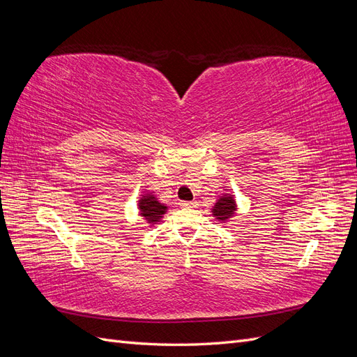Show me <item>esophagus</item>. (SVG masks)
I'll return each mask as SVG.
<instances>
[{
	"instance_id": "34e87169",
	"label": "esophagus",
	"mask_w": 357,
	"mask_h": 357,
	"mask_svg": "<svg viewBox=\"0 0 357 357\" xmlns=\"http://www.w3.org/2000/svg\"><path fill=\"white\" fill-rule=\"evenodd\" d=\"M180 207H183V208H193V207H197V202L195 201H181L180 202Z\"/></svg>"
}]
</instances>
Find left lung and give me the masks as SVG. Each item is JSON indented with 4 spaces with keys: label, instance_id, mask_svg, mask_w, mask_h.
<instances>
[{
    "label": "left lung",
    "instance_id": "obj_1",
    "mask_svg": "<svg viewBox=\"0 0 357 357\" xmlns=\"http://www.w3.org/2000/svg\"><path fill=\"white\" fill-rule=\"evenodd\" d=\"M235 211H236V202L231 193H225L223 197H220L218 201H215L214 207L211 208V213L215 218V220H219L222 223L232 219L235 215Z\"/></svg>",
    "mask_w": 357,
    "mask_h": 357
}]
</instances>
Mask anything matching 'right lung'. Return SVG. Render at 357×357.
Instances as JSON below:
<instances>
[{"instance_id":"1","label":"right lung","mask_w":357,"mask_h":357,"mask_svg":"<svg viewBox=\"0 0 357 357\" xmlns=\"http://www.w3.org/2000/svg\"><path fill=\"white\" fill-rule=\"evenodd\" d=\"M138 210H139V215H142L150 226H152L160 222V219L164 218V214L167 213L168 207L165 204L159 202V199L155 197L153 192H144L143 195H139Z\"/></svg>"}]
</instances>
